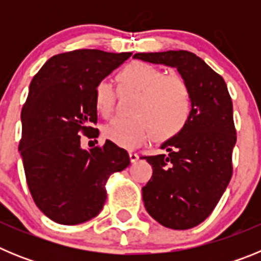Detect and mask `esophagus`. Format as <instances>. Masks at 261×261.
<instances>
[{"label": "esophagus", "mask_w": 261, "mask_h": 261, "mask_svg": "<svg viewBox=\"0 0 261 261\" xmlns=\"http://www.w3.org/2000/svg\"><path fill=\"white\" fill-rule=\"evenodd\" d=\"M138 158H140V156H138V154L132 153V151H130V153H129V159H130V162H132V163H136V162H137Z\"/></svg>", "instance_id": "obj_1"}]
</instances>
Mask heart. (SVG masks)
<instances>
[{
    "label": "heart",
    "mask_w": 261,
    "mask_h": 261,
    "mask_svg": "<svg viewBox=\"0 0 261 261\" xmlns=\"http://www.w3.org/2000/svg\"><path fill=\"white\" fill-rule=\"evenodd\" d=\"M121 91L137 93L132 117H115L103 128L106 140L124 149H136L151 135L156 140H168L179 135L187 125L192 111V95L186 81L168 75L153 64L133 61L116 75ZM94 102L100 115L112 114L116 102L114 86L106 81L94 89Z\"/></svg>",
    "instance_id": "1"
}]
</instances>
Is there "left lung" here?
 Instances as JSON below:
<instances>
[{
	"instance_id": "8db88e82",
	"label": "left lung",
	"mask_w": 261,
	"mask_h": 261,
	"mask_svg": "<svg viewBox=\"0 0 261 261\" xmlns=\"http://www.w3.org/2000/svg\"><path fill=\"white\" fill-rule=\"evenodd\" d=\"M133 59L175 68L191 90L188 123L161 145L167 154L142 156L153 167L142 188L147 213L168 229H191L208 218L231 179V98L223 78L192 52L136 53Z\"/></svg>"
}]
</instances>
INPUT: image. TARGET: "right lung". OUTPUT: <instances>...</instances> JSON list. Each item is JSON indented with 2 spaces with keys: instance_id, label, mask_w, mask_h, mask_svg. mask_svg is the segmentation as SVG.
Instances as JSON below:
<instances>
[{
  "instance_id": "add662e5",
  "label": "right lung",
  "mask_w": 261,
  "mask_h": 261,
  "mask_svg": "<svg viewBox=\"0 0 261 261\" xmlns=\"http://www.w3.org/2000/svg\"><path fill=\"white\" fill-rule=\"evenodd\" d=\"M130 52L77 49L50 57L30 84L22 108L19 151L36 206L61 225L98 216L111 174L130 163L126 150L106 141L82 149L81 135L98 137L94 89Z\"/></svg>"
}]
</instances>
